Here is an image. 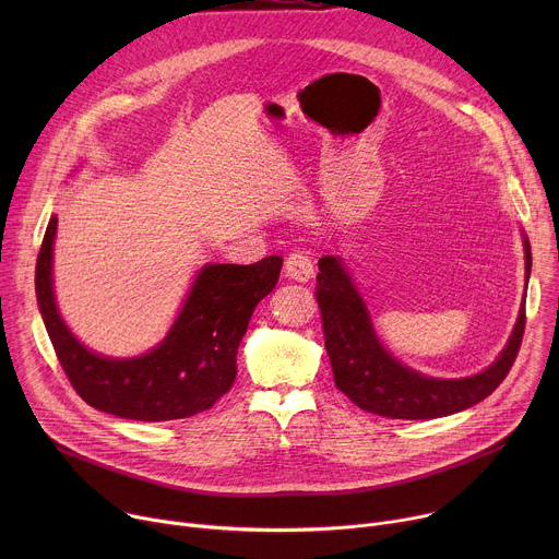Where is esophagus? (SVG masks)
<instances>
[{
	"label": "esophagus",
	"instance_id": "1",
	"mask_svg": "<svg viewBox=\"0 0 559 559\" xmlns=\"http://www.w3.org/2000/svg\"><path fill=\"white\" fill-rule=\"evenodd\" d=\"M285 274L298 283L313 278V263L305 252H292L285 261Z\"/></svg>",
	"mask_w": 559,
	"mask_h": 559
}]
</instances>
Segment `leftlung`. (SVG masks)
<instances>
[{"label": "left lung", "mask_w": 559, "mask_h": 559, "mask_svg": "<svg viewBox=\"0 0 559 559\" xmlns=\"http://www.w3.org/2000/svg\"><path fill=\"white\" fill-rule=\"evenodd\" d=\"M526 283L531 276V246L524 238ZM316 300L321 307L325 349L334 382L360 409L393 420H429L457 414L485 401L507 378L522 345L526 309L520 307L513 334L498 360L468 378L442 380L423 376L397 362L378 341L369 311L336 257L318 261Z\"/></svg>", "instance_id": "obj_1"}]
</instances>
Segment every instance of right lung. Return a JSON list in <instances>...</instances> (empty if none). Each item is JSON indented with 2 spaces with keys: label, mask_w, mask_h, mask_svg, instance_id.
Wrapping results in <instances>:
<instances>
[{
  "label": "right lung",
  "mask_w": 559,
  "mask_h": 559,
  "mask_svg": "<svg viewBox=\"0 0 559 559\" xmlns=\"http://www.w3.org/2000/svg\"><path fill=\"white\" fill-rule=\"evenodd\" d=\"M50 218L35 267V292L55 354L84 401L106 414L164 423L210 409L236 378V352L254 307L274 289L283 259L252 265H205L162 345L139 358H106L79 343L57 311L52 294Z\"/></svg>",
  "instance_id": "right-lung-1"
}]
</instances>
